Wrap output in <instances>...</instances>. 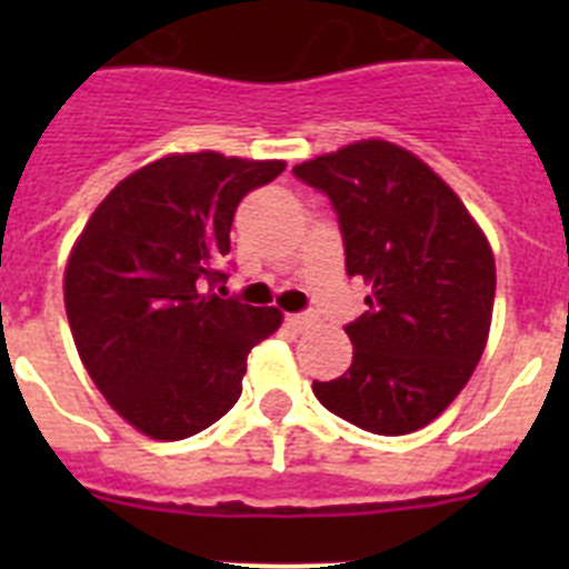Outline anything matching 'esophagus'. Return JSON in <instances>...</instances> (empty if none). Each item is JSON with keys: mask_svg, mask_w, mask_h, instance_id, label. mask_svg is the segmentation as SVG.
<instances>
[{"mask_svg": "<svg viewBox=\"0 0 569 569\" xmlns=\"http://www.w3.org/2000/svg\"><path fill=\"white\" fill-rule=\"evenodd\" d=\"M288 325L293 330H308L313 325V313H290Z\"/></svg>", "mask_w": 569, "mask_h": 569, "instance_id": "obj_1", "label": "esophagus"}]
</instances>
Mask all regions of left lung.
Here are the masks:
<instances>
[{
    "mask_svg": "<svg viewBox=\"0 0 569 569\" xmlns=\"http://www.w3.org/2000/svg\"><path fill=\"white\" fill-rule=\"evenodd\" d=\"M339 216L347 276L370 284L347 325V373L313 381L330 413L405 436L445 410L485 353L496 261L459 196L399 144L367 139L293 168Z\"/></svg>",
    "mask_w": 569,
    "mask_h": 569,
    "instance_id": "8db88e82",
    "label": "left lung"
}]
</instances>
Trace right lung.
Here are the masks:
<instances>
[{
  "instance_id": "add662e5",
  "label": "right lung",
  "mask_w": 569,
  "mask_h": 569,
  "mask_svg": "<svg viewBox=\"0 0 569 569\" xmlns=\"http://www.w3.org/2000/svg\"><path fill=\"white\" fill-rule=\"evenodd\" d=\"M284 162L173 153L116 184L64 270V310L84 370L150 439L176 441L222 419L248 353L281 325L276 308L222 299L230 224Z\"/></svg>"
}]
</instances>
